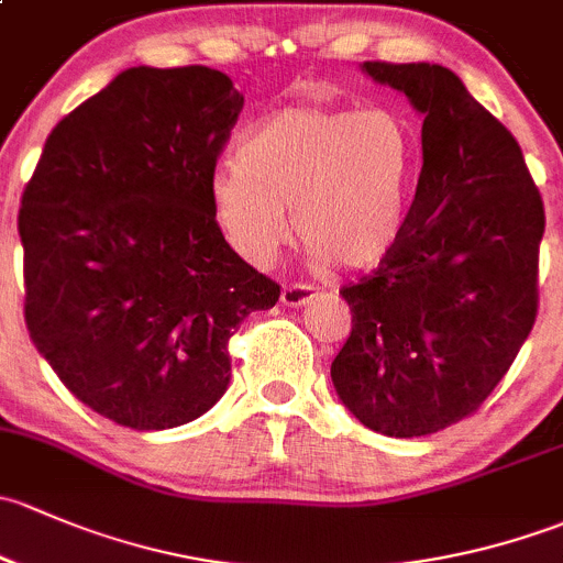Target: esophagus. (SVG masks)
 I'll return each mask as SVG.
<instances>
[{
    "label": "esophagus",
    "mask_w": 563,
    "mask_h": 563,
    "mask_svg": "<svg viewBox=\"0 0 563 563\" xmlns=\"http://www.w3.org/2000/svg\"><path fill=\"white\" fill-rule=\"evenodd\" d=\"M317 292H320V289L311 287V284H287V287L282 289V303L289 306V309H300V306L311 303V300L317 298Z\"/></svg>",
    "instance_id": "esophagus-1"
}]
</instances>
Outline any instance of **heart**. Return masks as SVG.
Masks as SVG:
<instances>
[{
  "label": "heart",
  "instance_id": "b5f03b06",
  "mask_svg": "<svg viewBox=\"0 0 563 563\" xmlns=\"http://www.w3.org/2000/svg\"><path fill=\"white\" fill-rule=\"evenodd\" d=\"M417 162L420 137L401 110L300 102L249 126L239 159L217 167L208 195L249 263L276 257L292 208L314 263L363 271L401 241Z\"/></svg>",
  "mask_w": 563,
  "mask_h": 563
}]
</instances>
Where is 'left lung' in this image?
Wrapping results in <instances>:
<instances>
[{"mask_svg":"<svg viewBox=\"0 0 563 563\" xmlns=\"http://www.w3.org/2000/svg\"><path fill=\"white\" fill-rule=\"evenodd\" d=\"M363 73L422 113V170L398 246L341 289L352 330L330 379L371 431L428 437L477 411L529 339L544 208L512 132L453 69Z\"/></svg>","mask_w":563,"mask_h":563,"instance_id":"8db88e82","label":"left lung"}]
</instances>
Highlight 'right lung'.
<instances>
[{
	"label": "right lung",
	"instance_id": "1",
	"mask_svg": "<svg viewBox=\"0 0 563 563\" xmlns=\"http://www.w3.org/2000/svg\"><path fill=\"white\" fill-rule=\"evenodd\" d=\"M243 95L211 67H130L65 115L21 197L23 317L97 415L165 431L230 385V335L279 284L230 249L211 208Z\"/></svg>",
	"mask_w": 563,
	"mask_h": 563
}]
</instances>
